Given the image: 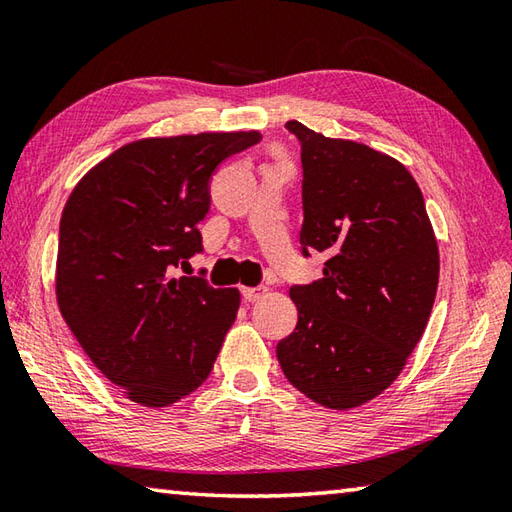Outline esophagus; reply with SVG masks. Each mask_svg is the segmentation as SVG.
I'll list each match as a JSON object with an SVG mask.
<instances>
[{
    "mask_svg": "<svg viewBox=\"0 0 512 512\" xmlns=\"http://www.w3.org/2000/svg\"><path fill=\"white\" fill-rule=\"evenodd\" d=\"M264 295H266V286H255V288L244 286L242 288V297L246 299V302H259Z\"/></svg>",
    "mask_w": 512,
    "mask_h": 512,
    "instance_id": "1",
    "label": "esophagus"
}]
</instances>
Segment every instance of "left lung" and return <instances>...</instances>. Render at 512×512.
I'll return each mask as SVG.
<instances>
[{"label": "left lung", "instance_id": "obj_1", "mask_svg": "<svg viewBox=\"0 0 512 512\" xmlns=\"http://www.w3.org/2000/svg\"><path fill=\"white\" fill-rule=\"evenodd\" d=\"M286 128L302 148V255L326 262L313 284L290 286L299 315L277 359L313 402L355 408L395 382L424 333L437 242L422 190L397 159L297 119Z\"/></svg>", "mask_w": 512, "mask_h": 512}]
</instances>
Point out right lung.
<instances>
[{"label":"right lung","mask_w":512,"mask_h":512,"mask_svg":"<svg viewBox=\"0 0 512 512\" xmlns=\"http://www.w3.org/2000/svg\"><path fill=\"white\" fill-rule=\"evenodd\" d=\"M259 139L257 130L144 139L115 150L68 197L57 304L93 364L137 404H173L213 370L239 293L175 268L204 253L197 224L219 164Z\"/></svg>","instance_id":"right-lung-1"}]
</instances>
